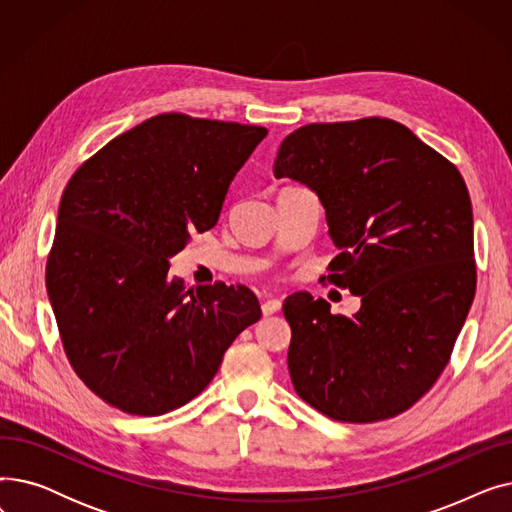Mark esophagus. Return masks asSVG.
Masks as SVG:
<instances>
[{"mask_svg":"<svg viewBox=\"0 0 512 512\" xmlns=\"http://www.w3.org/2000/svg\"><path fill=\"white\" fill-rule=\"evenodd\" d=\"M280 307H282L280 299H265L263 305H261V311H263V315L267 317V315H274L276 311H280Z\"/></svg>","mask_w":512,"mask_h":512,"instance_id":"esophagus-1","label":"esophagus"}]
</instances>
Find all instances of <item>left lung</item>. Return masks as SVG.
<instances>
[{
	"instance_id": "left-lung-1",
	"label": "left lung",
	"mask_w": 512,
	"mask_h": 512,
	"mask_svg": "<svg viewBox=\"0 0 512 512\" xmlns=\"http://www.w3.org/2000/svg\"><path fill=\"white\" fill-rule=\"evenodd\" d=\"M274 174L317 193L340 251L321 280L361 297L353 317L309 292L284 301L294 390L344 423L411 409L448 365L475 297L461 172L407 126L361 118L290 132Z\"/></svg>"
}]
</instances>
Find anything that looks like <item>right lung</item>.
Instances as JSON below:
<instances>
[{
    "label": "right lung",
    "mask_w": 512,
    "mask_h": 512,
    "mask_svg": "<svg viewBox=\"0 0 512 512\" xmlns=\"http://www.w3.org/2000/svg\"><path fill=\"white\" fill-rule=\"evenodd\" d=\"M267 128L159 114L68 180L45 284L66 357L128 415L174 411L205 390L261 317L247 286L170 278V257L218 224L228 186Z\"/></svg>",
    "instance_id": "right-lung-1"
}]
</instances>
